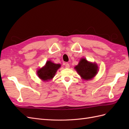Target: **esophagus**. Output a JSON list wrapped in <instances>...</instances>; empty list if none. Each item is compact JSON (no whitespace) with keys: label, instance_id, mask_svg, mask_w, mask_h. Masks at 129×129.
<instances>
[{"label":"esophagus","instance_id":"obj_1","mask_svg":"<svg viewBox=\"0 0 129 129\" xmlns=\"http://www.w3.org/2000/svg\"><path fill=\"white\" fill-rule=\"evenodd\" d=\"M65 68H70V65L68 64V63H65Z\"/></svg>","mask_w":129,"mask_h":129}]
</instances>
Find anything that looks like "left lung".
Returning a JSON list of instances; mask_svg holds the SVG:
<instances>
[{
	"mask_svg": "<svg viewBox=\"0 0 129 129\" xmlns=\"http://www.w3.org/2000/svg\"><path fill=\"white\" fill-rule=\"evenodd\" d=\"M75 69L81 78L86 80H91L94 78L97 74L99 70L96 63L89 62L84 58L81 59Z\"/></svg>",
	"mask_w": 129,
	"mask_h": 129,
	"instance_id": "left-lung-1",
	"label": "left lung"
}]
</instances>
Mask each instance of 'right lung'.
<instances>
[{
    "label": "right lung",
    "instance_id": "1",
    "mask_svg": "<svg viewBox=\"0 0 129 129\" xmlns=\"http://www.w3.org/2000/svg\"><path fill=\"white\" fill-rule=\"evenodd\" d=\"M61 67L60 64H54L51 61H47L43 68L38 70L37 74L39 78L44 81L51 80L54 78L59 68Z\"/></svg>",
    "mask_w": 129,
    "mask_h": 129
}]
</instances>
